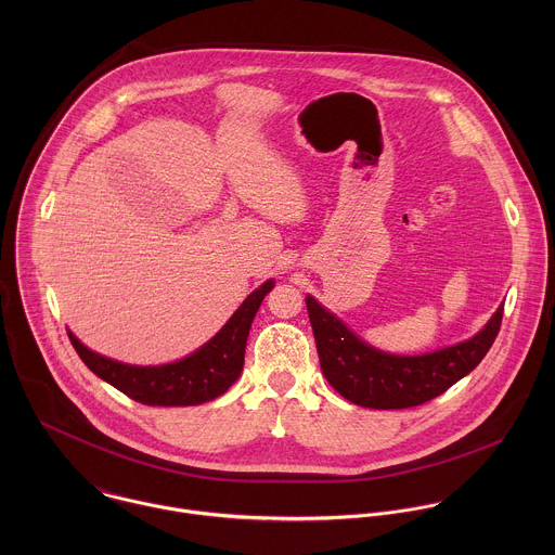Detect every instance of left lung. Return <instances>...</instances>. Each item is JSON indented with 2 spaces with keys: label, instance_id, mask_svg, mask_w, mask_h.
Segmentation results:
<instances>
[{
  "label": "left lung",
  "instance_id": "obj_1",
  "mask_svg": "<svg viewBox=\"0 0 555 555\" xmlns=\"http://www.w3.org/2000/svg\"><path fill=\"white\" fill-rule=\"evenodd\" d=\"M306 306L328 385L348 401L376 410L421 405L468 376L491 348L504 312L500 306L466 341L425 354H391L363 341L312 295Z\"/></svg>",
  "mask_w": 555,
  "mask_h": 555
}]
</instances>
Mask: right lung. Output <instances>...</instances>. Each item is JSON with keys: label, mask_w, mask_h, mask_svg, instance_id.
Listing matches in <instances>:
<instances>
[{"label": "right lung", "mask_w": 555, "mask_h": 555, "mask_svg": "<svg viewBox=\"0 0 555 555\" xmlns=\"http://www.w3.org/2000/svg\"><path fill=\"white\" fill-rule=\"evenodd\" d=\"M273 284V280L260 284L207 344L172 363L130 365L89 350L73 331H68V337L80 361L98 378L134 401L145 405H198L227 393L237 383L251 320Z\"/></svg>", "instance_id": "add662e5"}]
</instances>
